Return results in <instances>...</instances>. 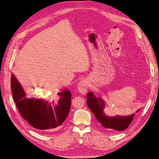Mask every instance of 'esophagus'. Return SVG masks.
<instances>
[{"mask_svg": "<svg viewBox=\"0 0 159 159\" xmlns=\"http://www.w3.org/2000/svg\"><path fill=\"white\" fill-rule=\"evenodd\" d=\"M87 87H88V82L86 80H81L78 83V88L79 92L81 94H85L87 92Z\"/></svg>", "mask_w": 159, "mask_h": 159, "instance_id": "obj_1", "label": "esophagus"}]
</instances>
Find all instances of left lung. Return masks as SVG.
I'll return each mask as SVG.
<instances>
[{
  "mask_svg": "<svg viewBox=\"0 0 159 159\" xmlns=\"http://www.w3.org/2000/svg\"><path fill=\"white\" fill-rule=\"evenodd\" d=\"M87 98V105L98 122L111 131L116 132L123 131L129 126L133 120L134 114L129 116H108L106 114L104 101L94 96L92 92H89Z\"/></svg>",
  "mask_w": 159,
  "mask_h": 159,
  "instance_id": "8db88e82",
  "label": "left lung"
}]
</instances>
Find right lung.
<instances>
[{
  "label": "right lung",
  "mask_w": 159,
  "mask_h": 159,
  "mask_svg": "<svg viewBox=\"0 0 159 159\" xmlns=\"http://www.w3.org/2000/svg\"><path fill=\"white\" fill-rule=\"evenodd\" d=\"M11 89L22 117L39 131L53 132L57 129L69 114L71 93L68 90L58 92L49 100L27 99L23 88L13 74Z\"/></svg>",
  "instance_id": "1"
}]
</instances>
